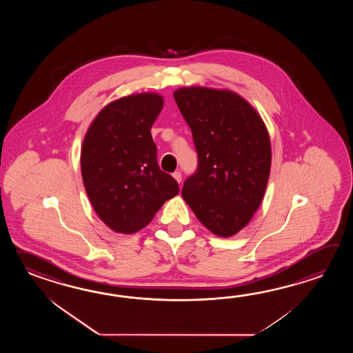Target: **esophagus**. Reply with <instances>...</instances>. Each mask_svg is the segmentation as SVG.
Instances as JSON below:
<instances>
[{"mask_svg": "<svg viewBox=\"0 0 353 353\" xmlns=\"http://www.w3.org/2000/svg\"><path fill=\"white\" fill-rule=\"evenodd\" d=\"M174 179L176 180L178 183H181V173L180 172H175L173 174Z\"/></svg>", "mask_w": 353, "mask_h": 353, "instance_id": "1", "label": "esophagus"}]
</instances>
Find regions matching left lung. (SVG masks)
Segmentation results:
<instances>
[{
  "label": "left lung",
  "instance_id": "left-lung-1",
  "mask_svg": "<svg viewBox=\"0 0 353 353\" xmlns=\"http://www.w3.org/2000/svg\"><path fill=\"white\" fill-rule=\"evenodd\" d=\"M175 102L193 134L198 169L181 190L205 228L231 237L263 202L271 168L268 128L255 108L232 90L183 87Z\"/></svg>",
  "mask_w": 353,
  "mask_h": 353
}]
</instances>
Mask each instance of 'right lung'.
<instances>
[{
	"label": "right lung",
	"instance_id": "1",
	"mask_svg": "<svg viewBox=\"0 0 353 353\" xmlns=\"http://www.w3.org/2000/svg\"><path fill=\"white\" fill-rule=\"evenodd\" d=\"M164 105L158 93L119 98L103 107L83 140V184L98 217L119 233L137 232L179 193L159 168L150 130Z\"/></svg>",
	"mask_w": 353,
	"mask_h": 353
}]
</instances>
